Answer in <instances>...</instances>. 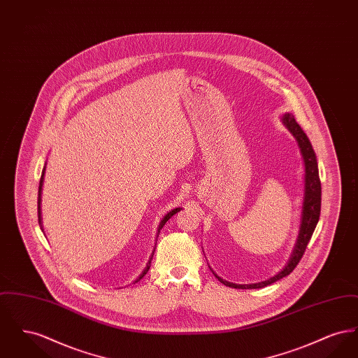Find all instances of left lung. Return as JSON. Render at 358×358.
I'll list each match as a JSON object with an SVG mask.
<instances>
[{
    "label": "left lung",
    "mask_w": 358,
    "mask_h": 358,
    "mask_svg": "<svg viewBox=\"0 0 358 358\" xmlns=\"http://www.w3.org/2000/svg\"><path fill=\"white\" fill-rule=\"evenodd\" d=\"M282 120H283V124L289 129V133L295 136V139H296V142L301 148V153L303 155V161H305V194H303L299 235H298L295 247L292 250V254L289 256L287 264L283 267V270H280L276 275H273V278H270L264 282L252 283V285H235V283L224 280L220 276H217L215 273L216 278L222 282V285H225L228 287L241 289H262V287H266L271 283H275L276 280L289 275V273H292V270L298 266L299 260L302 259V256L305 254L307 244L313 236V232H314V229L318 224V220H320V215H321V180H320V174H318L317 157H315L313 146H311L308 138L305 134V131L296 123L294 115L292 114H285Z\"/></svg>",
    "instance_id": "obj_1"
}]
</instances>
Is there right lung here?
Instances as JSON below:
<instances>
[{"label":"right lung","mask_w":358,"mask_h":358,"mask_svg":"<svg viewBox=\"0 0 358 358\" xmlns=\"http://www.w3.org/2000/svg\"><path fill=\"white\" fill-rule=\"evenodd\" d=\"M47 165V164H45ZM44 173H45V166H44V169H43V173H41V178H40V185H38V199H37V212H38V224L41 225V192H43V184H44ZM180 210V208H176V209H173V210H171L169 213H166L165 216H164V219L161 220V222H159V225H158V234H159V231L162 229V227L166 224V222L171 219V216L173 215H176L177 212ZM158 238V236H157ZM154 251H155V248L153 250V252H152V256H150V259H149V262H148V264H146V267H145V270L142 271V273L138 276L136 279V282L134 283H136L138 280H141L146 273H148V271H149V268H150V263H152V259H153L154 255Z\"/></svg>","instance_id":"add662e5"}]
</instances>
